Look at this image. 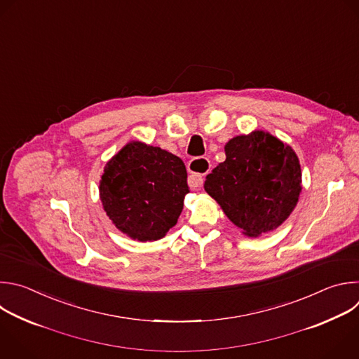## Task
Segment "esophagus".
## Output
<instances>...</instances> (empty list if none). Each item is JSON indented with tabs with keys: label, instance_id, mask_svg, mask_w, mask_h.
<instances>
[{
	"label": "esophagus",
	"instance_id": "1",
	"mask_svg": "<svg viewBox=\"0 0 359 359\" xmlns=\"http://www.w3.org/2000/svg\"><path fill=\"white\" fill-rule=\"evenodd\" d=\"M210 170V163L208 158L205 157H198V158H192L188 163V171H189V177H188V184L192 188H198L203 184V177L209 172Z\"/></svg>",
	"mask_w": 359,
	"mask_h": 359
}]
</instances>
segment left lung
<instances>
[{
  "label": "left lung",
  "instance_id": "obj_1",
  "mask_svg": "<svg viewBox=\"0 0 359 359\" xmlns=\"http://www.w3.org/2000/svg\"><path fill=\"white\" fill-rule=\"evenodd\" d=\"M226 160L206 175L203 188L250 238L280 226L299 202L302 168L293 149L256 130L225 146Z\"/></svg>",
  "mask_w": 359,
  "mask_h": 359
}]
</instances>
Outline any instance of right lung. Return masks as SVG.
Wrapping results in <instances>:
<instances>
[{
  "label": "right lung",
  "instance_id": "right-lung-1",
  "mask_svg": "<svg viewBox=\"0 0 359 359\" xmlns=\"http://www.w3.org/2000/svg\"><path fill=\"white\" fill-rule=\"evenodd\" d=\"M100 199L118 231L140 242L165 236L189 192L182 160L160 147L131 141L104 167Z\"/></svg>",
  "mask_w": 359,
  "mask_h": 359
}]
</instances>
